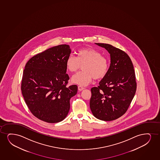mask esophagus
<instances>
[{
	"mask_svg": "<svg viewBox=\"0 0 160 160\" xmlns=\"http://www.w3.org/2000/svg\"><path fill=\"white\" fill-rule=\"evenodd\" d=\"M78 90H79V91H82V90H83V89H84V88L79 85V86L78 87Z\"/></svg>",
	"mask_w": 160,
	"mask_h": 160,
	"instance_id": "1",
	"label": "esophagus"
}]
</instances>
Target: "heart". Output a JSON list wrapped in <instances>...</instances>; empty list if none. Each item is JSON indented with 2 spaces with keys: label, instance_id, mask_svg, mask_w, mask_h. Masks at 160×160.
Masks as SVG:
<instances>
[{
  "label": "heart",
  "instance_id": "obj_1",
  "mask_svg": "<svg viewBox=\"0 0 160 160\" xmlns=\"http://www.w3.org/2000/svg\"><path fill=\"white\" fill-rule=\"evenodd\" d=\"M77 57L70 55L66 61V67L71 73L76 72L82 67L83 71L74 75L72 82L85 86L92 79L99 80L105 77L109 69V61L101 53L92 48L78 51Z\"/></svg>",
  "mask_w": 160,
  "mask_h": 160
}]
</instances>
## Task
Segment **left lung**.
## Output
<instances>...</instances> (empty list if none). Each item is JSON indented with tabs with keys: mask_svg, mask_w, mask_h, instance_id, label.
<instances>
[{
	"mask_svg": "<svg viewBox=\"0 0 160 160\" xmlns=\"http://www.w3.org/2000/svg\"><path fill=\"white\" fill-rule=\"evenodd\" d=\"M96 44L109 52L111 63L99 86L91 89L90 107L95 118L110 121L123 115L129 107L136 90L135 73L124 51L108 44Z\"/></svg>",
	"mask_w": 160,
	"mask_h": 160,
	"instance_id": "obj_1",
	"label": "left lung"
}]
</instances>
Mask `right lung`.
<instances>
[{"instance_id":"obj_1","label":"right lung","mask_w":160,"mask_h":160,"mask_svg":"<svg viewBox=\"0 0 160 160\" xmlns=\"http://www.w3.org/2000/svg\"><path fill=\"white\" fill-rule=\"evenodd\" d=\"M71 53L68 45L51 48L31 58L25 65L21 83L25 103L36 118L48 123L63 121L69 112L76 85L67 87L66 61Z\"/></svg>"}]
</instances>
